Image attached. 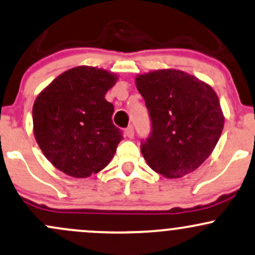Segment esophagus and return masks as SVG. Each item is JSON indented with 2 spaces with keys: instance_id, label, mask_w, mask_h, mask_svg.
<instances>
[{
  "instance_id": "obj_1",
  "label": "esophagus",
  "mask_w": 255,
  "mask_h": 255,
  "mask_svg": "<svg viewBox=\"0 0 255 255\" xmlns=\"http://www.w3.org/2000/svg\"><path fill=\"white\" fill-rule=\"evenodd\" d=\"M126 135H127L128 138H133V136H134V128H133V126H128V127L126 128Z\"/></svg>"
}]
</instances>
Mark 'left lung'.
<instances>
[{"label":"left lung","instance_id":"8db88e82","mask_svg":"<svg viewBox=\"0 0 255 255\" xmlns=\"http://www.w3.org/2000/svg\"><path fill=\"white\" fill-rule=\"evenodd\" d=\"M151 120L140 150L151 169L181 178L197 169L214 150L224 115L211 86L180 70H156L135 78Z\"/></svg>","mask_w":255,"mask_h":255}]
</instances>
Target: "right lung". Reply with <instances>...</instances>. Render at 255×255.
Returning a JSON list of instances; mask_svg holds the SVG:
<instances>
[{
    "label": "right lung",
    "mask_w": 255,
    "mask_h": 255,
    "mask_svg": "<svg viewBox=\"0 0 255 255\" xmlns=\"http://www.w3.org/2000/svg\"><path fill=\"white\" fill-rule=\"evenodd\" d=\"M117 76L103 69L77 66L58 76L32 108L36 141L55 168L87 178L113 159L122 130L113 123L114 105L105 94Z\"/></svg>",
    "instance_id": "add662e5"
}]
</instances>
